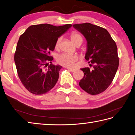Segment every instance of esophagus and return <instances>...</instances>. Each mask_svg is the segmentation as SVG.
<instances>
[{"label": "esophagus", "mask_w": 135, "mask_h": 135, "mask_svg": "<svg viewBox=\"0 0 135 135\" xmlns=\"http://www.w3.org/2000/svg\"><path fill=\"white\" fill-rule=\"evenodd\" d=\"M67 69H68L69 71H71V72H73V71H74L75 70V69H72V68H67Z\"/></svg>", "instance_id": "34e87169"}]
</instances>
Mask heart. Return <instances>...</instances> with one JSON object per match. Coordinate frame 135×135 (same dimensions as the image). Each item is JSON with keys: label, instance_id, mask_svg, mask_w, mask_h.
Listing matches in <instances>:
<instances>
[{"label": "heart", "instance_id": "b5f03b06", "mask_svg": "<svg viewBox=\"0 0 135 135\" xmlns=\"http://www.w3.org/2000/svg\"><path fill=\"white\" fill-rule=\"evenodd\" d=\"M70 39L74 45L78 42L79 39H83L81 36L80 34L76 33V32H73L71 34ZM61 41V38H58L57 39L56 43H55V48L56 49L58 48ZM77 60L78 57L76 55H71L68 53H64L59 55L57 58V61L59 64L68 68L73 67L74 62H76Z\"/></svg>", "mask_w": 135, "mask_h": 135}]
</instances>
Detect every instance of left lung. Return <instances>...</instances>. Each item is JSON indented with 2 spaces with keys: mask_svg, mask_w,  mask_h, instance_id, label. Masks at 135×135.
<instances>
[{
  "mask_svg": "<svg viewBox=\"0 0 135 135\" xmlns=\"http://www.w3.org/2000/svg\"><path fill=\"white\" fill-rule=\"evenodd\" d=\"M87 41L85 59L90 61L93 70L81 69L84 77L80 86L88 93L96 95L103 92L112 82L119 67V60L116 43L106 29L89 23L73 25Z\"/></svg>",
  "mask_w": 135,
  "mask_h": 135,
  "instance_id": "8db88e82",
  "label": "left lung"
}]
</instances>
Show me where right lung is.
Wrapping results in <instances>:
<instances>
[{
    "label": "right lung",
    "mask_w": 135,
    "mask_h": 135,
    "mask_svg": "<svg viewBox=\"0 0 135 135\" xmlns=\"http://www.w3.org/2000/svg\"><path fill=\"white\" fill-rule=\"evenodd\" d=\"M72 26L70 24L54 26L49 24L30 26L21 35L14 55L18 76L31 93L45 94L53 88L59 78L60 65L49 64L50 56L58 38ZM48 68L46 69V66Z\"/></svg>",
    "instance_id": "obj_1"
}]
</instances>
